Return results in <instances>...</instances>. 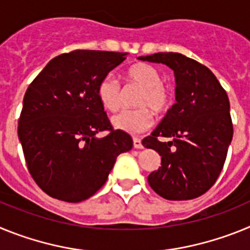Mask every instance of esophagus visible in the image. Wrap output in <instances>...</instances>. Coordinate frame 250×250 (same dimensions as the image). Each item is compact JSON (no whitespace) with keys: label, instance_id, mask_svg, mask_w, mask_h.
Listing matches in <instances>:
<instances>
[{"label":"esophagus","instance_id":"esophagus-1","mask_svg":"<svg viewBox=\"0 0 250 250\" xmlns=\"http://www.w3.org/2000/svg\"><path fill=\"white\" fill-rule=\"evenodd\" d=\"M132 143H134V147L135 149H143V144H141V140L139 138L132 139Z\"/></svg>","mask_w":250,"mask_h":250}]
</instances>
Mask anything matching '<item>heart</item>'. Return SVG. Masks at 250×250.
I'll return each mask as SVG.
<instances>
[{"mask_svg": "<svg viewBox=\"0 0 250 250\" xmlns=\"http://www.w3.org/2000/svg\"><path fill=\"white\" fill-rule=\"evenodd\" d=\"M126 80L141 87L135 104L139 109L124 110L112 118V125L121 131L140 134L152 125V114H164L171 104V94L163 83V77L155 67L136 63L126 71ZM98 98L107 111H116L121 106V87L112 75H106L98 86Z\"/></svg>", "mask_w": 250, "mask_h": 250, "instance_id": "heart-1", "label": "heart"}]
</instances>
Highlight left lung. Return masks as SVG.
Wrapping results in <instances>:
<instances>
[{"label": "left lung", "instance_id": "8db88e82", "mask_svg": "<svg viewBox=\"0 0 250 250\" xmlns=\"http://www.w3.org/2000/svg\"><path fill=\"white\" fill-rule=\"evenodd\" d=\"M139 60L169 66L176 83V104L143 140L161 156V167L147 182L164 199L198 198L222 173L233 138L228 95L207 66L182 54L158 52Z\"/></svg>", "mask_w": 250, "mask_h": 250}]
</instances>
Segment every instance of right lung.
<instances>
[{
	"mask_svg": "<svg viewBox=\"0 0 250 250\" xmlns=\"http://www.w3.org/2000/svg\"><path fill=\"white\" fill-rule=\"evenodd\" d=\"M127 52L75 50L52 59L23 98L19 139L26 164L46 194L79 203L105 184L121 152L132 139L114 130L98 98L103 77ZM109 131L98 138L100 131Z\"/></svg>",
	"mask_w": 250,
	"mask_h": 250,
	"instance_id": "1",
	"label": "right lung"
}]
</instances>
